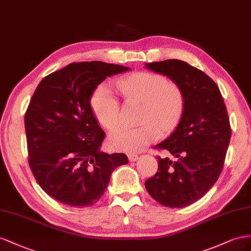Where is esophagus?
<instances>
[{"mask_svg": "<svg viewBox=\"0 0 251 251\" xmlns=\"http://www.w3.org/2000/svg\"><path fill=\"white\" fill-rule=\"evenodd\" d=\"M128 159H129L130 162H135L139 159V155L135 154V153H129V154H128Z\"/></svg>", "mask_w": 251, "mask_h": 251, "instance_id": "34e87169", "label": "esophagus"}]
</instances>
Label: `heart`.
Segmentation results:
<instances>
[{"label":"heart","instance_id":"b5f03b06","mask_svg":"<svg viewBox=\"0 0 251 251\" xmlns=\"http://www.w3.org/2000/svg\"><path fill=\"white\" fill-rule=\"evenodd\" d=\"M128 103L142 104L139 127H121L108 135V145L117 151L138 152L152 144L163 132L174 129L184 108V92L176 83L159 74L140 71L116 82ZM91 108L106 129L116 128L121 121L120 103L106 84L98 86L91 97Z\"/></svg>","mask_w":251,"mask_h":251}]
</instances>
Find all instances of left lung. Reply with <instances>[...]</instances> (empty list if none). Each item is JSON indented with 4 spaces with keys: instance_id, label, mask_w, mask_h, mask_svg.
I'll return each instance as SVG.
<instances>
[{
    "instance_id": "left-lung-1",
    "label": "left lung",
    "mask_w": 251,
    "mask_h": 251,
    "mask_svg": "<svg viewBox=\"0 0 251 251\" xmlns=\"http://www.w3.org/2000/svg\"><path fill=\"white\" fill-rule=\"evenodd\" d=\"M145 67L168 76L184 92L180 122L155 146L176 160L157 156L159 169L145 182L157 203L182 208L204 197L221 175L231 137L228 113L218 85L202 70L180 60L148 63Z\"/></svg>"
}]
</instances>
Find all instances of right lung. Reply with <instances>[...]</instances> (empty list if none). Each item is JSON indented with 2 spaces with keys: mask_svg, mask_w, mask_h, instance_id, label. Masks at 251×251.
Listing matches in <instances>:
<instances>
[{
  "mask_svg": "<svg viewBox=\"0 0 251 251\" xmlns=\"http://www.w3.org/2000/svg\"><path fill=\"white\" fill-rule=\"evenodd\" d=\"M100 61L71 63L45 76L25 113L28 162L49 197L73 207L95 205L124 153L102 152L105 132L90 99L107 76L129 70Z\"/></svg>",
  "mask_w": 251,
  "mask_h": 251,
  "instance_id": "right-lung-1",
  "label": "right lung"
}]
</instances>
